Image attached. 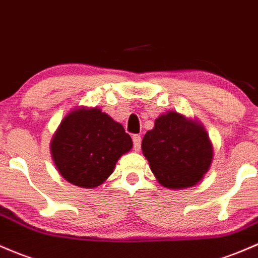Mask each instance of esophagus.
<instances>
[{"label": "esophagus", "mask_w": 258, "mask_h": 258, "mask_svg": "<svg viewBox=\"0 0 258 258\" xmlns=\"http://www.w3.org/2000/svg\"><path fill=\"white\" fill-rule=\"evenodd\" d=\"M132 141H134V149H135V151L140 152L141 143H142V138H141V136L135 135L134 137H132Z\"/></svg>", "instance_id": "34e87169"}]
</instances>
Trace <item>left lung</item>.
I'll return each instance as SVG.
<instances>
[{"label": "left lung", "mask_w": 258, "mask_h": 258, "mask_svg": "<svg viewBox=\"0 0 258 258\" xmlns=\"http://www.w3.org/2000/svg\"><path fill=\"white\" fill-rule=\"evenodd\" d=\"M142 152L161 186L171 189L197 185L213 161V144L205 126L176 111L158 116L144 135Z\"/></svg>", "instance_id": "8db88e82"}]
</instances>
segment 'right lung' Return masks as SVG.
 I'll return each instance as SVG.
<instances>
[{
    "instance_id": "add662e5",
    "label": "right lung",
    "mask_w": 258,
    "mask_h": 258,
    "mask_svg": "<svg viewBox=\"0 0 258 258\" xmlns=\"http://www.w3.org/2000/svg\"><path fill=\"white\" fill-rule=\"evenodd\" d=\"M132 146L122 124L99 107L77 106L62 118L51 138L50 152L64 180L78 187L95 188L105 182Z\"/></svg>"
}]
</instances>
